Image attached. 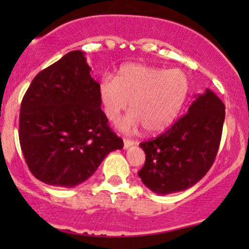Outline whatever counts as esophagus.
<instances>
[{"label":"esophagus","instance_id":"1","mask_svg":"<svg viewBox=\"0 0 249 249\" xmlns=\"http://www.w3.org/2000/svg\"><path fill=\"white\" fill-rule=\"evenodd\" d=\"M132 145H134L133 141H130V139H124V148L131 147Z\"/></svg>","mask_w":249,"mask_h":249}]
</instances>
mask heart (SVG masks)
Wrapping results in <instances>:
<instances>
[{
	"mask_svg": "<svg viewBox=\"0 0 249 249\" xmlns=\"http://www.w3.org/2000/svg\"><path fill=\"white\" fill-rule=\"evenodd\" d=\"M190 89L184 71L165 70L144 64H127L115 79L105 77L99 84V97L105 116L118 121L130 102L131 112L119 124L125 132L144 126L148 133L166 130L177 118Z\"/></svg>",
	"mask_w": 249,
	"mask_h": 249,
	"instance_id": "heart-1",
	"label": "heart"
}]
</instances>
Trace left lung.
Listing matches in <instances>:
<instances>
[{
	"instance_id": "8db88e82",
	"label": "left lung",
	"mask_w": 249,
	"mask_h": 249,
	"mask_svg": "<svg viewBox=\"0 0 249 249\" xmlns=\"http://www.w3.org/2000/svg\"><path fill=\"white\" fill-rule=\"evenodd\" d=\"M224 122L225 105L212 90L194 96L166 132L139 144L146 157L138 172L145 186L160 196L194 186L213 165Z\"/></svg>"
}]
</instances>
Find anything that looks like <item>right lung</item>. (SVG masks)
Returning <instances> with one entry per match:
<instances>
[{
    "label": "right lung",
    "mask_w": 249,
    "mask_h": 249,
    "mask_svg": "<svg viewBox=\"0 0 249 249\" xmlns=\"http://www.w3.org/2000/svg\"><path fill=\"white\" fill-rule=\"evenodd\" d=\"M90 72L85 53L70 51L42 70L23 97L19 144L30 172L47 185L75 187L124 146L108 127Z\"/></svg>",
    "instance_id": "1"
}]
</instances>
